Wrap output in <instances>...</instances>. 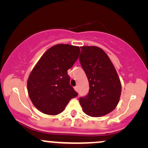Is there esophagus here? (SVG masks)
<instances>
[{"label":"esophagus","instance_id":"1","mask_svg":"<svg viewBox=\"0 0 148 148\" xmlns=\"http://www.w3.org/2000/svg\"><path fill=\"white\" fill-rule=\"evenodd\" d=\"M74 90H75L76 92H79V88H78V86H76V87H74Z\"/></svg>","mask_w":148,"mask_h":148}]
</instances>
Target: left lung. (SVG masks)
Returning <instances> with one entry per match:
<instances>
[{
	"mask_svg": "<svg viewBox=\"0 0 148 148\" xmlns=\"http://www.w3.org/2000/svg\"><path fill=\"white\" fill-rule=\"evenodd\" d=\"M79 60L89 82V92L80 97L83 111L91 117H101L117 106L121 95L120 78L109 57L99 47H81Z\"/></svg>",
	"mask_w": 148,
	"mask_h": 148,
	"instance_id": "left-lung-1",
	"label": "left lung"
}]
</instances>
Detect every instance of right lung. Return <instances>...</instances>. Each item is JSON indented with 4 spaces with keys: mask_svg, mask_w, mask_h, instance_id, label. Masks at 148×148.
Returning a JSON list of instances; mask_svg holds the SVG:
<instances>
[{
    "mask_svg": "<svg viewBox=\"0 0 148 148\" xmlns=\"http://www.w3.org/2000/svg\"><path fill=\"white\" fill-rule=\"evenodd\" d=\"M80 51L77 46L59 44L40 58L27 81L28 95L37 110L47 115H58L78 95L69 84L67 70L77 60Z\"/></svg>",
    "mask_w": 148,
    "mask_h": 148,
    "instance_id": "right-lung-1",
    "label": "right lung"
}]
</instances>
